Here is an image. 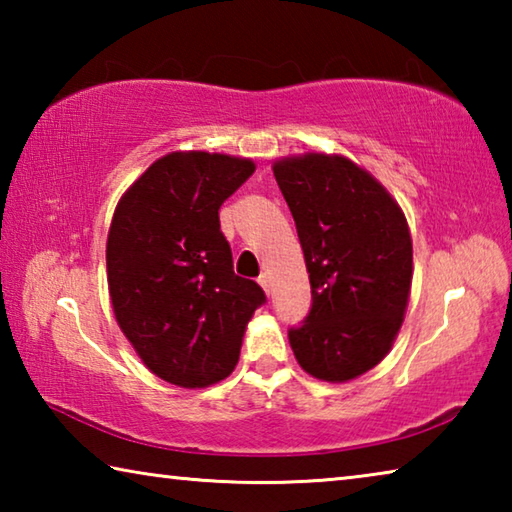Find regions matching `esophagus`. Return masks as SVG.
Listing matches in <instances>:
<instances>
[{
    "mask_svg": "<svg viewBox=\"0 0 512 512\" xmlns=\"http://www.w3.org/2000/svg\"><path fill=\"white\" fill-rule=\"evenodd\" d=\"M259 284H262V289L268 293V296H271V277H268L266 273L264 275H259V280H257Z\"/></svg>",
    "mask_w": 512,
    "mask_h": 512,
    "instance_id": "1",
    "label": "esophagus"
}]
</instances>
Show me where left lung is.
Wrapping results in <instances>:
<instances>
[{"mask_svg":"<svg viewBox=\"0 0 512 512\" xmlns=\"http://www.w3.org/2000/svg\"><path fill=\"white\" fill-rule=\"evenodd\" d=\"M296 221L311 309L289 343L302 370L341 384L386 357L409 305L413 244L402 207L343 155L305 153L273 164Z\"/></svg>","mask_w":512,"mask_h":512,"instance_id":"1","label":"left lung"}]
</instances>
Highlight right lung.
Returning a JSON list of instances; mask_svg holds the SVG:
<instances>
[{"mask_svg":"<svg viewBox=\"0 0 512 512\" xmlns=\"http://www.w3.org/2000/svg\"><path fill=\"white\" fill-rule=\"evenodd\" d=\"M255 162L173 151L126 189L112 216L106 266L121 332L153 375L205 388L235 370L241 341L266 296L232 271L219 223L223 201Z\"/></svg>","mask_w":512,"mask_h":512,"instance_id":"add662e5","label":"right lung"}]
</instances>
